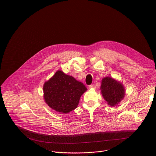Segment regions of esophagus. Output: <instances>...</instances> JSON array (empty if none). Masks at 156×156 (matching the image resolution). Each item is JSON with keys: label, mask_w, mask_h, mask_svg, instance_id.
Wrapping results in <instances>:
<instances>
[{"label": "esophagus", "mask_w": 156, "mask_h": 156, "mask_svg": "<svg viewBox=\"0 0 156 156\" xmlns=\"http://www.w3.org/2000/svg\"><path fill=\"white\" fill-rule=\"evenodd\" d=\"M90 88H96V85L94 84H91V85H90Z\"/></svg>", "instance_id": "1"}]
</instances>
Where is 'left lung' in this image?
Returning <instances> with one entry per match:
<instances>
[{"mask_svg": "<svg viewBox=\"0 0 156 156\" xmlns=\"http://www.w3.org/2000/svg\"><path fill=\"white\" fill-rule=\"evenodd\" d=\"M101 92L104 99L110 106L116 105L125 96L123 85L110 77L102 79L101 86Z\"/></svg>", "mask_w": 156, "mask_h": 156, "instance_id": "obj_1", "label": "left lung"}]
</instances>
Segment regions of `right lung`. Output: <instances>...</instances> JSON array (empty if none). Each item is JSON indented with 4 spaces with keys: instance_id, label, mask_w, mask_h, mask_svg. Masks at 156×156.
<instances>
[{
    "instance_id": "obj_1",
    "label": "right lung",
    "mask_w": 156,
    "mask_h": 156,
    "mask_svg": "<svg viewBox=\"0 0 156 156\" xmlns=\"http://www.w3.org/2000/svg\"><path fill=\"white\" fill-rule=\"evenodd\" d=\"M43 90L44 99L50 107L67 114L77 107L87 88L81 82L59 70L44 83Z\"/></svg>"
}]
</instances>
